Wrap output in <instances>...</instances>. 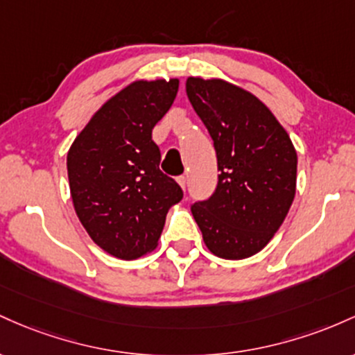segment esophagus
<instances>
[{"label":"esophagus","instance_id":"34e87169","mask_svg":"<svg viewBox=\"0 0 355 355\" xmlns=\"http://www.w3.org/2000/svg\"><path fill=\"white\" fill-rule=\"evenodd\" d=\"M178 182H179V186H181L182 189H186V182H188V179H186V176H179Z\"/></svg>","mask_w":355,"mask_h":355}]
</instances>
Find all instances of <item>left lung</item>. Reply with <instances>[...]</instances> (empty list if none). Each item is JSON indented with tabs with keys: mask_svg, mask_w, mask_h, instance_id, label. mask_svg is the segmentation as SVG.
Masks as SVG:
<instances>
[{
	"mask_svg": "<svg viewBox=\"0 0 355 355\" xmlns=\"http://www.w3.org/2000/svg\"><path fill=\"white\" fill-rule=\"evenodd\" d=\"M186 92L213 139L218 184L191 206L211 253L243 260L284 223L297 184V153L263 102L223 80L189 77Z\"/></svg>",
	"mask_w": 355,
	"mask_h": 355,
	"instance_id": "1",
	"label": "left lung"
}]
</instances>
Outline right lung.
Listing matches in <instances>:
<instances>
[{"label": "right lung", "instance_id": "right-lung-1", "mask_svg": "<svg viewBox=\"0 0 355 355\" xmlns=\"http://www.w3.org/2000/svg\"><path fill=\"white\" fill-rule=\"evenodd\" d=\"M179 82H134L114 95L77 135L67 156L77 216L103 252L135 260L157 246L181 186L159 169L154 125L176 98Z\"/></svg>", "mask_w": 355, "mask_h": 355}]
</instances>
